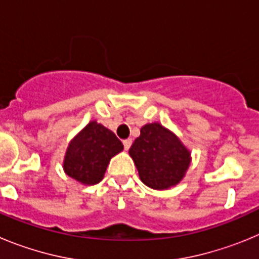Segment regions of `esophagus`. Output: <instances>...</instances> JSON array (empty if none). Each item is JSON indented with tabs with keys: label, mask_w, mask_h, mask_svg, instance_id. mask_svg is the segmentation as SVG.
I'll return each instance as SVG.
<instances>
[{
	"label": "esophagus",
	"mask_w": 259,
	"mask_h": 259,
	"mask_svg": "<svg viewBox=\"0 0 259 259\" xmlns=\"http://www.w3.org/2000/svg\"><path fill=\"white\" fill-rule=\"evenodd\" d=\"M123 145H124V149L128 150L130 148H131L132 145V140L131 139H125V140H123Z\"/></svg>",
	"instance_id": "34e87169"
}]
</instances>
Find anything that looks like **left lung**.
I'll list each match as a JSON object with an SVG mask.
<instances>
[{
  "instance_id": "left-lung-1",
  "label": "left lung",
  "mask_w": 259,
  "mask_h": 259,
  "mask_svg": "<svg viewBox=\"0 0 259 259\" xmlns=\"http://www.w3.org/2000/svg\"><path fill=\"white\" fill-rule=\"evenodd\" d=\"M141 182L153 189L179 184L191 163V152L175 134L159 123L141 127L140 136L130 148Z\"/></svg>"
}]
</instances>
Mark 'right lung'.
I'll use <instances>...</instances> for the list:
<instances>
[{
  "instance_id": "add662e5",
  "label": "right lung",
  "mask_w": 259,
  "mask_h": 259,
  "mask_svg": "<svg viewBox=\"0 0 259 259\" xmlns=\"http://www.w3.org/2000/svg\"><path fill=\"white\" fill-rule=\"evenodd\" d=\"M122 150L115 134L92 120L68 144L63 170L81 184L95 185L104 179L110 159Z\"/></svg>"
}]
</instances>
